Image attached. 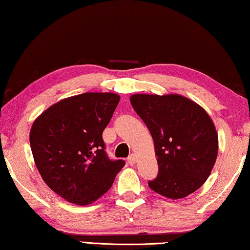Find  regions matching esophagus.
I'll use <instances>...</instances> for the list:
<instances>
[{
	"label": "esophagus",
	"instance_id": "34e87169",
	"mask_svg": "<svg viewBox=\"0 0 250 250\" xmlns=\"http://www.w3.org/2000/svg\"><path fill=\"white\" fill-rule=\"evenodd\" d=\"M137 161H138V156H137V154H134V153L131 154L128 158V163L129 164H135V163H137Z\"/></svg>",
	"mask_w": 250,
	"mask_h": 250
}]
</instances>
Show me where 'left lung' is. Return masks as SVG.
I'll use <instances>...</instances> for the list:
<instances>
[{
    "mask_svg": "<svg viewBox=\"0 0 250 250\" xmlns=\"http://www.w3.org/2000/svg\"><path fill=\"white\" fill-rule=\"evenodd\" d=\"M130 103L154 142L159 174L149 182L150 188L171 200L197 191L218 153V134L208 113L177 94H134Z\"/></svg>",
    "mask_w": 250,
    "mask_h": 250,
    "instance_id": "left-lung-1",
    "label": "left lung"
}]
</instances>
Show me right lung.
Segmentation results:
<instances>
[{
    "label": "right lung",
    "instance_id": "add662e5",
    "mask_svg": "<svg viewBox=\"0 0 250 250\" xmlns=\"http://www.w3.org/2000/svg\"><path fill=\"white\" fill-rule=\"evenodd\" d=\"M119 100L113 92H84L50 105L33 122L34 162L48 188L67 202H96L125 167V161L108 159L103 140Z\"/></svg>",
    "mask_w": 250,
    "mask_h": 250
}]
</instances>
